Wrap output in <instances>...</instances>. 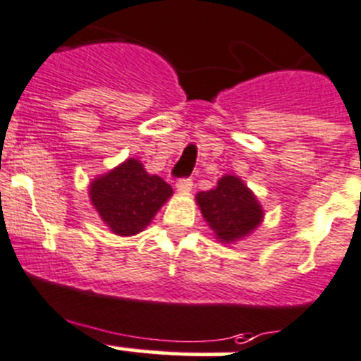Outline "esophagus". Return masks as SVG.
I'll return each instance as SVG.
<instances>
[{"label":"esophagus","instance_id":"obj_1","mask_svg":"<svg viewBox=\"0 0 361 361\" xmlns=\"http://www.w3.org/2000/svg\"><path fill=\"white\" fill-rule=\"evenodd\" d=\"M191 188H193V180L191 178H180L177 183V191H180V193H190Z\"/></svg>","mask_w":361,"mask_h":361}]
</instances>
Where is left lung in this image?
<instances>
[{"label":"left lung","instance_id":"left-lung-1","mask_svg":"<svg viewBox=\"0 0 361 361\" xmlns=\"http://www.w3.org/2000/svg\"><path fill=\"white\" fill-rule=\"evenodd\" d=\"M195 202L214 238L224 245L250 236L263 224L264 211L259 200L238 175H221L216 186L197 193Z\"/></svg>","mask_w":361,"mask_h":361}]
</instances>
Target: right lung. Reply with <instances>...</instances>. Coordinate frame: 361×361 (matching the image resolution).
I'll use <instances>...</instances> for the list:
<instances>
[{
  "instance_id": "add662e5",
  "label": "right lung",
  "mask_w": 361,
  "mask_h": 361,
  "mask_svg": "<svg viewBox=\"0 0 361 361\" xmlns=\"http://www.w3.org/2000/svg\"><path fill=\"white\" fill-rule=\"evenodd\" d=\"M173 190L159 175L148 173L134 157L89 183V200L116 236H135L150 226Z\"/></svg>"
}]
</instances>
